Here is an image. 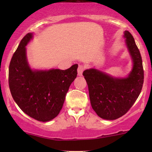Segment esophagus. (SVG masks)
I'll use <instances>...</instances> for the list:
<instances>
[{"mask_svg":"<svg viewBox=\"0 0 152 152\" xmlns=\"http://www.w3.org/2000/svg\"><path fill=\"white\" fill-rule=\"evenodd\" d=\"M84 70H85V67H84V65H79V67H78V69H77L78 75H79V76H82Z\"/></svg>","mask_w":152,"mask_h":152,"instance_id":"1","label":"esophagus"}]
</instances>
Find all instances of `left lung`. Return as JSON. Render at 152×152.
Returning a JSON list of instances; mask_svg holds the SVG:
<instances>
[{"mask_svg":"<svg viewBox=\"0 0 152 152\" xmlns=\"http://www.w3.org/2000/svg\"><path fill=\"white\" fill-rule=\"evenodd\" d=\"M124 37L134 62L128 77L114 79L96 69L83 72L92 107L99 117L107 120H115L125 115L138 98L143 85L144 71L140 50L129 31H126Z\"/></svg>","mask_w":152,"mask_h":152,"instance_id":"left-lung-1","label":"left lung"}]
</instances>
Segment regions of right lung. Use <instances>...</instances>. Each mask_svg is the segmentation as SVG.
Wrapping results in <instances>:
<instances>
[{"mask_svg": "<svg viewBox=\"0 0 152 152\" xmlns=\"http://www.w3.org/2000/svg\"><path fill=\"white\" fill-rule=\"evenodd\" d=\"M32 37L21 39L9 67V85L12 98L21 110L39 121L46 122L59 115L65 96L77 76V64L67 70H32L26 55V45Z\"/></svg>", "mask_w": 152, "mask_h": 152, "instance_id": "add662e5", "label": "right lung"}]
</instances>
